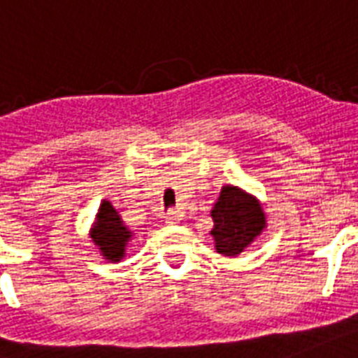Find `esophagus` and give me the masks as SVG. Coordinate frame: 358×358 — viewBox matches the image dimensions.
<instances>
[{"mask_svg":"<svg viewBox=\"0 0 358 358\" xmlns=\"http://www.w3.org/2000/svg\"><path fill=\"white\" fill-rule=\"evenodd\" d=\"M180 213L178 211H169V213L165 215V222H167V224H178L180 222Z\"/></svg>","mask_w":358,"mask_h":358,"instance_id":"obj_1","label":"esophagus"}]
</instances>
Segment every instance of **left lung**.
I'll use <instances>...</instances> for the list:
<instances>
[{"mask_svg": "<svg viewBox=\"0 0 358 358\" xmlns=\"http://www.w3.org/2000/svg\"><path fill=\"white\" fill-rule=\"evenodd\" d=\"M211 219L215 250L228 257L245 252L266 228V215L259 199L234 184L222 185L211 208Z\"/></svg>", "mask_w": 358, "mask_h": 358, "instance_id": "left-lung-1", "label": "left lung"}]
</instances>
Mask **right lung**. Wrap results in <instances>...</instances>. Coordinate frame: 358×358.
<instances>
[{
  "label": "right lung",
  "mask_w": 358,
  "mask_h": 358,
  "mask_svg": "<svg viewBox=\"0 0 358 358\" xmlns=\"http://www.w3.org/2000/svg\"><path fill=\"white\" fill-rule=\"evenodd\" d=\"M132 235V229L124 226L121 215L113 208L112 202L103 200L95 215L94 226L90 229V237L99 248V254L103 255V259L110 263L123 261Z\"/></svg>",
  "instance_id": "right-lung-1"
}]
</instances>
